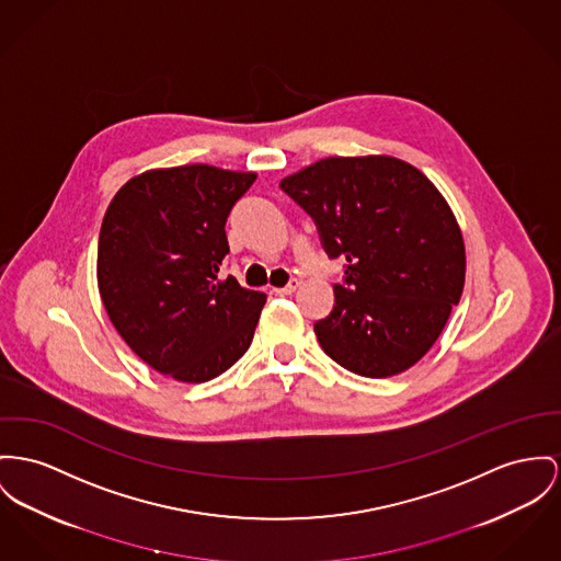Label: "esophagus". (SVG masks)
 <instances>
[{
	"mask_svg": "<svg viewBox=\"0 0 561 561\" xmlns=\"http://www.w3.org/2000/svg\"><path fill=\"white\" fill-rule=\"evenodd\" d=\"M299 287L298 278H291L285 287H278V289H272L276 296H291L296 289Z\"/></svg>",
	"mask_w": 561,
	"mask_h": 561,
	"instance_id": "34e87169",
	"label": "esophagus"
}]
</instances>
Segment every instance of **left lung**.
Segmentation results:
<instances>
[{"instance_id":"left-lung-1","label":"left lung","mask_w":561,"mask_h":561,"mask_svg":"<svg viewBox=\"0 0 561 561\" xmlns=\"http://www.w3.org/2000/svg\"><path fill=\"white\" fill-rule=\"evenodd\" d=\"M312 217L325 253L344 257L334 310L314 323L348 373L385 378L414 366L461 298L466 249L440 191L387 157H328L280 181Z\"/></svg>"}]
</instances>
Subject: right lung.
<instances>
[{"label": "right lung", "mask_w": 561, "mask_h": 561, "mask_svg": "<svg viewBox=\"0 0 561 561\" xmlns=\"http://www.w3.org/2000/svg\"><path fill=\"white\" fill-rule=\"evenodd\" d=\"M255 179L193 163L116 191L100 229L98 287L116 332L152 370L206 382L251 346L265 294L219 267L225 221Z\"/></svg>", "instance_id": "add662e5"}]
</instances>
